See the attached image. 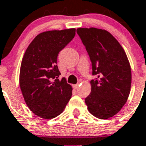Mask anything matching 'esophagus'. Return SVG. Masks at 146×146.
<instances>
[{"label":"esophagus","instance_id":"34e87169","mask_svg":"<svg viewBox=\"0 0 146 146\" xmlns=\"http://www.w3.org/2000/svg\"><path fill=\"white\" fill-rule=\"evenodd\" d=\"M79 84H76V85H73V87L74 88H79Z\"/></svg>","mask_w":146,"mask_h":146}]
</instances>
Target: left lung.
<instances>
[{"label":"left lung","mask_w":146,"mask_h":146,"mask_svg":"<svg viewBox=\"0 0 146 146\" xmlns=\"http://www.w3.org/2000/svg\"><path fill=\"white\" fill-rule=\"evenodd\" d=\"M77 34L92 64L91 94L85 98L88 110L96 118L107 119L126 104L131 87V69L124 48L106 30L79 28Z\"/></svg>","instance_id":"left-lung-1"}]
</instances>
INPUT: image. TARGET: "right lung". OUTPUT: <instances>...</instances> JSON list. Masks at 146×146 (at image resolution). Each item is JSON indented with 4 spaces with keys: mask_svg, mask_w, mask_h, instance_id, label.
Masks as SVG:
<instances>
[{
    "mask_svg": "<svg viewBox=\"0 0 146 146\" xmlns=\"http://www.w3.org/2000/svg\"><path fill=\"white\" fill-rule=\"evenodd\" d=\"M76 29L48 31L32 40L22 58L19 85L32 112L44 119L61 114L72 96V86L57 66L58 55L75 36Z\"/></svg>",
    "mask_w": 146,
    "mask_h": 146,
    "instance_id": "right-lung-1",
    "label": "right lung"
}]
</instances>
